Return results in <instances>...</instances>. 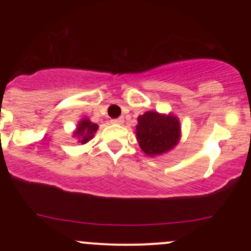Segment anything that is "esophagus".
I'll list each match as a JSON object with an SVG mask.
<instances>
[{"mask_svg":"<svg viewBox=\"0 0 251 251\" xmlns=\"http://www.w3.org/2000/svg\"><path fill=\"white\" fill-rule=\"evenodd\" d=\"M112 123L118 124V125H122V124H124V119H123V118H118V119L112 120Z\"/></svg>","mask_w":251,"mask_h":251,"instance_id":"esophagus-1","label":"esophagus"}]
</instances>
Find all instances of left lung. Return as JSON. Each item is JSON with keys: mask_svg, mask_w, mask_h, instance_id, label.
Instances as JSON below:
<instances>
[{"mask_svg": "<svg viewBox=\"0 0 251 251\" xmlns=\"http://www.w3.org/2000/svg\"><path fill=\"white\" fill-rule=\"evenodd\" d=\"M181 137L180 122L175 114L149 111L138 117L135 138L139 148L149 157L171 151Z\"/></svg>", "mask_w": 251, "mask_h": 251, "instance_id": "1", "label": "left lung"}]
</instances>
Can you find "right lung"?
<instances>
[{"mask_svg": "<svg viewBox=\"0 0 251 251\" xmlns=\"http://www.w3.org/2000/svg\"><path fill=\"white\" fill-rule=\"evenodd\" d=\"M98 128H99V126H98L97 124L92 123L88 118H82V119L77 123L76 128L74 129L73 138H75L77 143H80L81 145L87 144L89 140L94 137Z\"/></svg>", "mask_w": 251, "mask_h": 251, "instance_id": "add662e5", "label": "right lung"}]
</instances>
